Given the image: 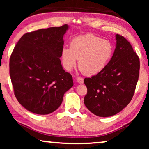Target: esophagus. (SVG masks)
I'll return each mask as SVG.
<instances>
[{
    "label": "esophagus",
    "instance_id": "obj_1",
    "mask_svg": "<svg viewBox=\"0 0 149 149\" xmlns=\"http://www.w3.org/2000/svg\"><path fill=\"white\" fill-rule=\"evenodd\" d=\"M76 80L77 81V82H78L79 84H82V83H83V81H84V80H83V78H82V77H77Z\"/></svg>",
    "mask_w": 149,
    "mask_h": 149
}]
</instances>
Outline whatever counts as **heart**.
<instances>
[{
    "label": "heart",
    "instance_id": "b5f03b06",
    "mask_svg": "<svg viewBox=\"0 0 149 149\" xmlns=\"http://www.w3.org/2000/svg\"><path fill=\"white\" fill-rule=\"evenodd\" d=\"M114 47L111 41L92 34L77 36L70 42V47L62 49V64L70 71L76 66L87 76H93L102 72L111 60Z\"/></svg>",
    "mask_w": 149,
    "mask_h": 149
}]
</instances>
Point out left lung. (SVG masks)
<instances>
[{"label": "left lung", "mask_w": 149, "mask_h": 149, "mask_svg": "<svg viewBox=\"0 0 149 149\" xmlns=\"http://www.w3.org/2000/svg\"><path fill=\"white\" fill-rule=\"evenodd\" d=\"M116 48L104 70L91 78H85L87 88L84 104L98 117L115 115L132 100L140 70L139 58L123 36L116 34Z\"/></svg>", "instance_id": "1"}]
</instances>
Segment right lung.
<instances>
[{"instance_id":"right-lung-1","label":"right lung","mask_w":149,"mask_h":149,"mask_svg":"<svg viewBox=\"0 0 149 149\" xmlns=\"http://www.w3.org/2000/svg\"><path fill=\"white\" fill-rule=\"evenodd\" d=\"M67 24L24 34L10 57L9 74L14 94L32 113L47 115L62 102L73 86L72 77L61 64Z\"/></svg>"}]
</instances>
